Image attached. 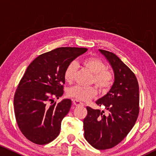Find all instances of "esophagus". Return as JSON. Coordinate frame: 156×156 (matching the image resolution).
<instances>
[{"label":"esophagus","mask_w":156,"mask_h":156,"mask_svg":"<svg viewBox=\"0 0 156 156\" xmlns=\"http://www.w3.org/2000/svg\"><path fill=\"white\" fill-rule=\"evenodd\" d=\"M73 105H75V106H83V105H84L83 102H80V100H78L77 99H73Z\"/></svg>","instance_id":"1"}]
</instances>
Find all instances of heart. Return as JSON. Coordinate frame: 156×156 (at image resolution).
Here are the masks:
<instances>
[{
	"mask_svg": "<svg viewBox=\"0 0 156 156\" xmlns=\"http://www.w3.org/2000/svg\"><path fill=\"white\" fill-rule=\"evenodd\" d=\"M82 64L87 69L93 74L92 82L99 89L105 91L109 89L113 84L114 77L112 72L106 69V65L101 60L96 57H90L84 59ZM77 65L75 62H71L66 67L64 73L65 81L71 83L74 79ZM67 94L69 97L73 98L82 101H87L91 98L96 96L97 90L94 87H84L80 85H76L67 89Z\"/></svg>",
	"mask_w": 156,
	"mask_h": 156,
	"instance_id": "1",
	"label": "heart"
}]
</instances>
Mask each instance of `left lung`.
<instances>
[{
    "instance_id": "8db88e82",
    "label": "left lung",
    "mask_w": 156,
    "mask_h": 156,
    "mask_svg": "<svg viewBox=\"0 0 156 156\" xmlns=\"http://www.w3.org/2000/svg\"><path fill=\"white\" fill-rule=\"evenodd\" d=\"M112 67L114 83L108 93L97 100L104 111L87 107L83 120L84 136L99 150L111 149L119 144L131 130L139 114V85L133 72L112 52L99 49Z\"/></svg>"
}]
</instances>
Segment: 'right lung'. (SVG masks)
<instances>
[{
  "mask_svg": "<svg viewBox=\"0 0 156 156\" xmlns=\"http://www.w3.org/2000/svg\"><path fill=\"white\" fill-rule=\"evenodd\" d=\"M87 51L59 47L38 56L27 67L15 92L14 106L18 127L29 140L46 144L59 135L72 100L64 99L56 104L54 100L64 93L66 67Z\"/></svg>",
  "mask_w": 156,
  "mask_h": 156,
  "instance_id": "obj_1",
  "label": "right lung"
}]
</instances>
